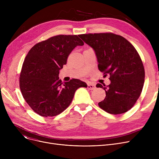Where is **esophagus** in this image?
Here are the masks:
<instances>
[{
	"instance_id": "34e87169",
	"label": "esophagus",
	"mask_w": 159,
	"mask_h": 159,
	"mask_svg": "<svg viewBox=\"0 0 159 159\" xmlns=\"http://www.w3.org/2000/svg\"><path fill=\"white\" fill-rule=\"evenodd\" d=\"M87 88L88 89L92 90V89H95L96 88V86L95 84H88L87 86Z\"/></svg>"
}]
</instances>
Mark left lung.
<instances>
[{
    "mask_svg": "<svg viewBox=\"0 0 159 159\" xmlns=\"http://www.w3.org/2000/svg\"><path fill=\"white\" fill-rule=\"evenodd\" d=\"M79 36L94 49L98 70L106 76L110 75V84L96 86L106 91L99 107L113 115L129 110L141 94L145 77L143 63L136 49L128 40L112 33Z\"/></svg>",
    "mask_w": 159,
    "mask_h": 159,
    "instance_id": "8db88e82",
    "label": "left lung"
}]
</instances>
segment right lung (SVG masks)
I'll use <instances>...</instances> for the list:
<instances>
[{
  "instance_id": "1",
  "label": "right lung",
  "mask_w": 159,
  "mask_h": 159,
  "mask_svg": "<svg viewBox=\"0 0 159 159\" xmlns=\"http://www.w3.org/2000/svg\"><path fill=\"white\" fill-rule=\"evenodd\" d=\"M83 45L77 35H59L36 44L28 53L20 75V89L38 115L47 117L61 113L71 104L76 90L87 87L80 80L63 83L58 77L73 49Z\"/></svg>"
}]
</instances>
